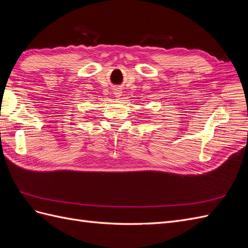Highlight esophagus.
<instances>
[{
  "label": "esophagus",
  "mask_w": 248,
  "mask_h": 248,
  "mask_svg": "<svg viewBox=\"0 0 248 248\" xmlns=\"http://www.w3.org/2000/svg\"><path fill=\"white\" fill-rule=\"evenodd\" d=\"M121 94H122V92L120 91V90H116V91L114 92V95H115V97H117V98H119V97L121 96Z\"/></svg>",
  "instance_id": "obj_1"
}]
</instances>
